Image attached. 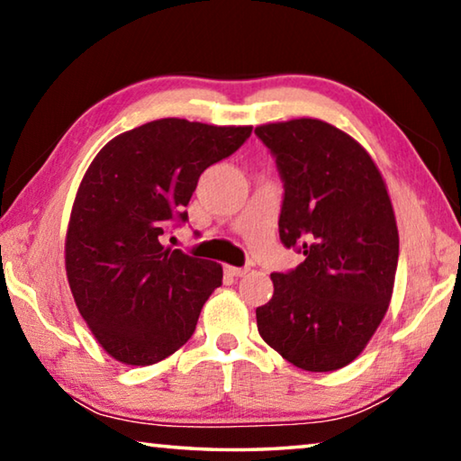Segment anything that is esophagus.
<instances>
[{
	"mask_svg": "<svg viewBox=\"0 0 461 461\" xmlns=\"http://www.w3.org/2000/svg\"><path fill=\"white\" fill-rule=\"evenodd\" d=\"M248 267H225V272H228L230 276H244V275H248Z\"/></svg>",
	"mask_w": 461,
	"mask_h": 461,
	"instance_id": "esophagus-1",
	"label": "esophagus"
}]
</instances>
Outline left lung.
<instances>
[{
    "label": "left lung",
    "instance_id": "1",
    "mask_svg": "<svg viewBox=\"0 0 461 461\" xmlns=\"http://www.w3.org/2000/svg\"><path fill=\"white\" fill-rule=\"evenodd\" d=\"M285 183L278 231L305 260L270 275L256 309L262 339L296 368L333 372L362 354L386 315L399 264V230L370 154L321 120L254 130Z\"/></svg>",
    "mask_w": 461,
    "mask_h": 461
}]
</instances>
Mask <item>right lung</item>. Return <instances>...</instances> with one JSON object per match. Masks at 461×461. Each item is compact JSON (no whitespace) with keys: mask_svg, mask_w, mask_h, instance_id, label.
I'll return each instance as SVG.
<instances>
[{"mask_svg":"<svg viewBox=\"0 0 461 461\" xmlns=\"http://www.w3.org/2000/svg\"><path fill=\"white\" fill-rule=\"evenodd\" d=\"M252 126L165 118L101 148L73 203L65 241L68 286L99 346L128 366H150L191 339L221 286V264L162 246L201 173L228 158Z\"/></svg>","mask_w":461,"mask_h":461,"instance_id":"right-lung-1","label":"right lung"}]
</instances>
